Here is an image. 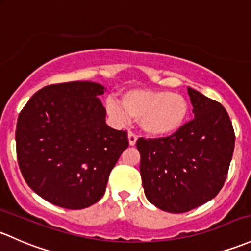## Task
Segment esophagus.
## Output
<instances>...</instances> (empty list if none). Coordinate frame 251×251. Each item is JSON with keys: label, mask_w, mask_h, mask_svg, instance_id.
I'll use <instances>...</instances> for the list:
<instances>
[{"label": "esophagus", "mask_w": 251, "mask_h": 251, "mask_svg": "<svg viewBox=\"0 0 251 251\" xmlns=\"http://www.w3.org/2000/svg\"><path fill=\"white\" fill-rule=\"evenodd\" d=\"M128 142H130V146H134L137 142V136L133 132H128Z\"/></svg>", "instance_id": "obj_1"}]
</instances>
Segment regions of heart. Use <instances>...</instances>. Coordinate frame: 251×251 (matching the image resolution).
<instances>
[{"instance_id":"obj_1","label":"heart","mask_w":251,"mask_h":251,"mask_svg":"<svg viewBox=\"0 0 251 251\" xmlns=\"http://www.w3.org/2000/svg\"><path fill=\"white\" fill-rule=\"evenodd\" d=\"M105 108L118 120L127 117L139 120L142 130L149 136L166 137L176 133L186 123L190 113L189 101L178 92L151 89H134L117 100H108Z\"/></svg>"}]
</instances>
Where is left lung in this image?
<instances>
[{"label": "left lung", "mask_w": 251, "mask_h": 251, "mask_svg": "<svg viewBox=\"0 0 251 251\" xmlns=\"http://www.w3.org/2000/svg\"><path fill=\"white\" fill-rule=\"evenodd\" d=\"M195 118L168 137L139 138L141 176L148 201L185 213L219 194L233 155L234 131L219 102L188 88Z\"/></svg>", "instance_id": "8db88e82"}]
</instances>
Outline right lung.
Returning a JSON list of instances; mask_svg holds the SVG:
<instances>
[{"mask_svg":"<svg viewBox=\"0 0 251 251\" xmlns=\"http://www.w3.org/2000/svg\"><path fill=\"white\" fill-rule=\"evenodd\" d=\"M101 84L70 81L37 91L15 131L24 179L46 201L83 209L104 195L108 178L128 147L127 131L105 124Z\"/></svg>","mask_w":251,"mask_h":251,"instance_id":"1","label":"right lung"}]
</instances>
